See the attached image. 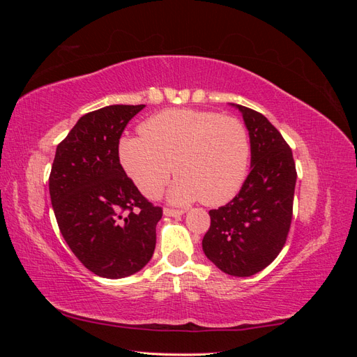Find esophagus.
I'll return each mask as SVG.
<instances>
[{
  "label": "esophagus",
  "instance_id": "esophagus-1",
  "mask_svg": "<svg viewBox=\"0 0 357 357\" xmlns=\"http://www.w3.org/2000/svg\"><path fill=\"white\" fill-rule=\"evenodd\" d=\"M183 213H185L183 210H174V208H168V207L164 208V214L169 215V218H178V215H181Z\"/></svg>",
  "mask_w": 357,
  "mask_h": 357
}]
</instances>
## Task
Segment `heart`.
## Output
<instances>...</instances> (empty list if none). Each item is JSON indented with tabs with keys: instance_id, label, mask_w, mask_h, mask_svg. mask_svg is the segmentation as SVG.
Wrapping results in <instances>:
<instances>
[{
	"instance_id": "heart-1",
	"label": "heart",
	"mask_w": 357,
	"mask_h": 357,
	"mask_svg": "<svg viewBox=\"0 0 357 357\" xmlns=\"http://www.w3.org/2000/svg\"><path fill=\"white\" fill-rule=\"evenodd\" d=\"M142 137H123L119 159L147 198H158L174 171L169 199L205 205L231 201L248 172L250 135L236 117L176 109L160 112L139 125Z\"/></svg>"
}]
</instances>
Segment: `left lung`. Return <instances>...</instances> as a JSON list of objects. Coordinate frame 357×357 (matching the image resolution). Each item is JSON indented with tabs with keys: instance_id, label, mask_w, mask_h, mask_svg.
I'll use <instances>...</instances> for the list:
<instances>
[{
	"instance_id": "8db88e82",
	"label": "left lung",
	"mask_w": 357,
	"mask_h": 357,
	"mask_svg": "<svg viewBox=\"0 0 357 357\" xmlns=\"http://www.w3.org/2000/svg\"><path fill=\"white\" fill-rule=\"evenodd\" d=\"M252 143V171L232 201L210 210L202 250L220 271L250 277L262 271L286 244L296 185L291 149L259 112L236 105Z\"/></svg>"
}]
</instances>
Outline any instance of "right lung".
<instances>
[{"label": "right lung", "mask_w": 357, "mask_h": 357, "mask_svg": "<svg viewBox=\"0 0 357 357\" xmlns=\"http://www.w3.org/2000/svg\"><path fill=\"white\" fill-rule=\"evenodd\" d=\"M146 105L91 112L56 147L49 176L52 207L71 252L93 274L123 278L152 259L162 208L126 176L119 139Z\"/></svg>", "instance_id": "1"}]
</instances>
